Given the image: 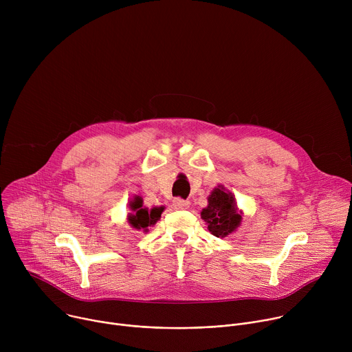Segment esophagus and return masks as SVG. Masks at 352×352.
I'll list each match as a JSON object with an SVG mask.
<instances>
[{
    "label": "esophagus",
    "mask_w": 352,
    "mask_h": 352,
    "mask_svg": "<svg viewBox=\"0 0 352 352\" xmlns=\"http://www.w3.org/2000/svg\"><path fill=\"white\" fill-rule=\"evenodd\" d=\"M173 205L175 209H188L189 208V200L181 199V197H175L173 200Z\"/></svg>",
    "instance_id": "esophagus-1"
}]
</instances>
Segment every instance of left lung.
<instances>
[{"label":"left lung","instance_id":"1","mask_svg":"<svg viewBox=\"0 0 352 352\" xmlns=\"http://www.w3.org/2000/svg\"><path fill=\"white\" fill-rule=\"evenodd\" d=\"M208 208L200 216L214 236H226L239 226L242 217L236 212L235 199L224 188H216L208 197Z\"/></svg>","mask_w":352,"mask_h":352}]
</instances>
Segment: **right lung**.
<instances>
[{
	"label": "right lung",
	"mask_w": 352,
	"mask_h": 352,
	"mask_svg": "<svg viewBox=\"0 0 352 352\" xmlns=\"http://www.w3.org/2000/svg\"><path fill=\"white\" fill-rule=\"evenodd\" d=\"M129 206L132 210V213H129L128 216L129 224L138 230L144 231H147V227L156 224V221L162 217V213L164 210V208H153L150 210L147 208H143V200L139 196H136L132 200Z\"/></svg>",
	"instance_id": "obj_1"
}]
</instances>
